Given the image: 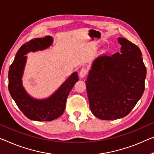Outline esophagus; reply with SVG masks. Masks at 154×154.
<instances>
[{"instance_id": "obj_1", "label": "esophagus", "mask_w": 154, "mask_h": 154, "mask_svg": "<svg viewBox=\"0 0 154 154\" xmlns=\"http://www.w3.org/2000/svg\"><path fill=\"white\" fill-rule=\"evenodd\" d=\"M87 73H88V69H87V68H82L81 69V70L80 71V78H83L85 77V75L87 74Z\"/></svg>"}]
</instances>
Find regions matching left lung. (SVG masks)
<instances>
[{"label":"left lung","mask_w":154,"mask_h":154,"mask_svg":"<svg viewBox=\"0 0 154 154\" xmlns=\"http://www.w3.org/2000/svg\"><path fill=\"white\" fill-rule=\"evenodd\" d=\"M118 41L120 53L98 56L85 81L90 109L102 120L126 116L145 90L146 69L140 49L125 38Z\"/></svg>","instance_id":"1"}]
</instances>
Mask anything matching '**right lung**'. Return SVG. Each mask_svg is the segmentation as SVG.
Instances as JSON below:
<instances>
[{"mask_svg":"<svg viewBox=\"0 0 154 154\" xmlns=\"http://www.w3.org/2000/svg\"><path fill=\"white\" fill-rule=\"evenodd\" d=\"M52 38L46 36L37 38L23 45L16 53L8 73V89L18 107L29 119L36 121H51L63 114L70 91L79 80L74 72L65 80L52 96L43 100H36L27 94L22 85V75L26 63V56L29 51L42 50L52 43Z\"/></svg>","mask_w":154,"mask_h":154,"instance_id":"right-lung-1","label":"right lung"}]
</instances>
